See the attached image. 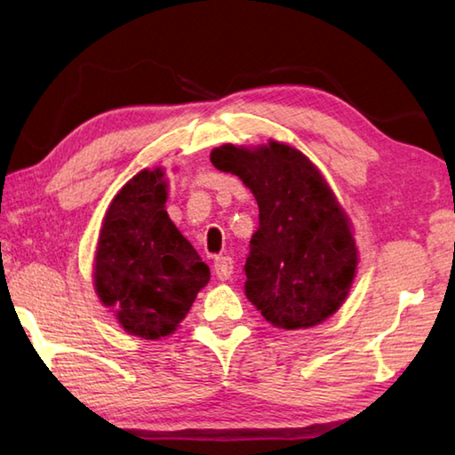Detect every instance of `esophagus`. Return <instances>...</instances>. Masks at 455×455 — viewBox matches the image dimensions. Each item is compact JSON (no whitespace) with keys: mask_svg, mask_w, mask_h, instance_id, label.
Segmentation results:
<instances>
[{"mask_svg":"<svg viewBox=\"0 0 455 455\" xmlns=\"http://www.w3.org/2000/svg\"><path fill=\"white\" fill-rule=\"evenodd\" d=\"M215 274H217V277L220 279V282H227V279L230 277V274H233V258H228V256H219L217 259H215Z\"/></svg>","mask_w":455,"mask_h":455,"instance_id":"esophagus-1","label":"esophagus"}]
</instances>
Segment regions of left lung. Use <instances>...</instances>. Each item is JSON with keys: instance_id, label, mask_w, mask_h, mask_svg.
<instances>
[{"instance_id": "obj_1", "label": "left lung", "mask_w": 455, "mask_h": 455, "mask_svg": "<svg viewBox=\"0 0 455 455\" xmlns=\"http://www.w3.org/2000/svg\"><path fill=\"white\" fill-rule=\"evenodd\" d=\"M212 166L254 193L259 227L250 238L244 291L267 323L285 331L321 324L350 291L357 248L350 220L305 154L269 140L222 147Z\"/></svg>"}]
</instances>
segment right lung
Instances as JSON below:
<instances>
[{
    "label": "right lung",
    "instance_id": "add662e5",
    "mask_svg": "<svg viewBox=\"0 0 455 455\" xmlns=\"http://www.w3.org/2000/svg\"><path fill=\"white\" fill-rule=\"evenodd\" d=\"M164 170H142L105 212L95 252L98 297L129 334L158 340L176 331L211 272L168 217Z\"/></svg>",
    "mask_w": 455,
    "mask_h": 455
}]
</instances>
